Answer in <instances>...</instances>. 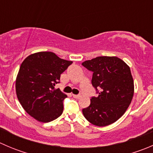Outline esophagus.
<instances>
[{"instance_id": "1", "label": "esophagus", "mask_w": 153, "mask_h": 153, "mask_svg": "<svg viewBox=\"0 0 153 153\" xmlns=\"http://www.w3.org/2000/svg\"><path fill=\"white\" fill-rule=\"evenodd\" d=\"M73 98H76V99H79L81 98V95H72Z\"/></svg>"}]
</instances>
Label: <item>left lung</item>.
<instances>
[{"label":"left lung","mask_w":153,"mask_h":153,"mask_svg":"<svg viewBox=\"0 0 153 153\" xmlns=\"http://www.w3.org/2000/svg\"><path fill=\"white\" fill-rule=\"evenodd\" d=\"M82 65L92 72V85L98 94L91 98L90 105L82 109L84 117L98 126L115 122L124 115L133 97L130 69L117 57H97Z\"/></svg>","instance_id":"8db88e82"}]
</instances>
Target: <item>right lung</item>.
<instances>
[{
    "label": "right lung",
    "instance_id": "obj_1",
    "mask_svg": "<svg viewBox=\"0 0 153 153\" xmlns=\"http://www.w3.org/2000/svg\"><path fill=\"white\" fill-rule=\"evenodd\" d=\"M72 64L51 52L32 54L23 61L15 88L18 101L29 115L41 122H49L62 114L67 96L55 86Z\"/></svg>",
    "mask_w": 153,
    "mask_h": 153
}]
</instances>
